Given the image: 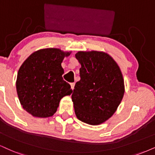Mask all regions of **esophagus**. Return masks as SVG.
<instances>
[{
    "label": "esophagus",
    "instance_id": "obj_1",
    "mask_svg": "<svg viewBox=\"0 0 155 155\" xmlns=\"http://www.w3.org/2000/svg\"><path fill=\"white\" fill-rule=\"evenodd\" d=\"M70 85H71V88L73 90L74 89V83H70Z\"/></svg>",
    "mask_w": 155,
    "mask_h": 155
}]
</instances>
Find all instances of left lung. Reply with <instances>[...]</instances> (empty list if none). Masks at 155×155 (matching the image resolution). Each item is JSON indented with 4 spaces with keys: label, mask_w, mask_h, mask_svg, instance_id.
I'll return each mask as SVG.
<instances>
[{
    "label": "left lung",
    "mask_w": 155,
    "mask_h": 155,
    "mask_svg": "<svg viewBox=\"0 0 155 155\" xmlns=\"http://www.w3.org/2000/svg\"><path fill=\"white\" fill-rule=\"evenodd\" d=\"M81 80L72 95L74 112L80 121L99 125L111 117L121 104L124 82L115 60L104 51H78Z\"/></svg>",
    "instance_id": "obj_1"
}]
</instances>
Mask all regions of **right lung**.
Listing matches in <instances>:
<instances>
[{"instance_id": "add662e5", "label": "right lung", "mask_w": 155, "mask_h": 155, "mask_svg": "<svg viewBox=\"0 0 155 155\" xmlns=\"http://www.w3.org/2000/svg\"><path fill=\"white\" fill-rule=\"evenodd\" d=\"M70 53L56 48L39 49L19 68L17 94L23 108L33 116H52L61 99L72 93L70 84L62 78L64 70L61 65Z\"/></svg>"}]
</instances>
